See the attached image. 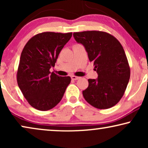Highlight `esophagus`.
I'll list each match as a JSON object with an SVG mask.
<instances>
[{"label": "esophagus", "mask_w": 148, "mask_h": 148, "mask_svg": "<svg viewBox=\"0 0 148 148\" xmlns=\"http://www.w3.org/2000/svg\"><path fill=\"white\" fill-rule=\"evenodd\" d=\"M79 78H80L79 77H77V76H75V75H72V76H71L72 80H77V79H79Z\"/></svg>", "instance_id": "obj_1"}]
</instances>
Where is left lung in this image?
I'll return each mask as SVG.
<instances>
[{
    "label": "left lung",
    "mask_w": 148,
    "mask_h": 148,
    "mask_svg": "<svg viewBox=\"0 0 148 148\" xmlns=\"http://www.w3.org/2000/svg\"><path fill=\"white\" fill-rule=\"evenodd\" d=\"M73 36L85 46L98 75L97 79H88V88L83 91L85 100L98 109L114 106L124 95L130 78V66L122 45L105 32H74Z\"/></svg>",
    "instance_id": "1"
}]
</instances>
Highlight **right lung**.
Instances as JSON below:
<instances>
[{"label": "right lung", "instance_id": "obj_1", "mask_svg": "<svg viewBox=\"0 0 148 148\" xmlns=\"http://www.w3.org/2000/svg\"><path fill=\"white\" fill-rule=\"evenodd\" d=\"M71 36L72 32H42L30 38L22 50L17 84L28 103L37 110L46 111L56 106L70 84V77L58 76L50 69L55 65Z\"/></svg>", "mask_w": 148, "mask_h": 148}]
</instances>
